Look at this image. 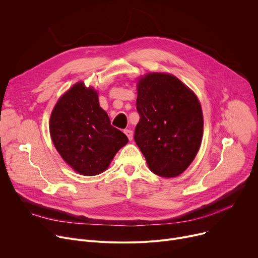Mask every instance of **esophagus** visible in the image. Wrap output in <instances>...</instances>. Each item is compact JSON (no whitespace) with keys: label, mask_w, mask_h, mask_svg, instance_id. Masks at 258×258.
<instances>
[{"label":"esophagus","mask_w":258,"mask_h":258,"mask_svg":"<svg viewBox=\"0 0 258 258\" xmlns=\"http://www.w3.org/2000/svg\"><path fill=\"white\" fill-rule=\"evenodd\" d=\"M124 134L127 136V138H128V140H130V141H132V140H133V138H134L133 131H131V130H125V131H124Z\"/></svg>","instance_id":"obj_1"}]
</instances>
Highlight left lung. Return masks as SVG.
Returning <instances> with one entry per match:
<instances>
[{
  "instance_id": "obj_1",
  "label": "left lung",
  "mask_w": 258,
  "mask_h": 258,
  "mask_svg": "<svg viewBox=\"0 0 258 258\" xmlns=\"http://www.w3.org/2000/svg\"><path fill=\"white\" fill-rule=\"evenodd\" d=\"M136 106L140 120L134 138L150 171L165 178L180 175L202 141L197 95L173 75L148 73L137 80Z\"/></svg>"
}]
</instances>
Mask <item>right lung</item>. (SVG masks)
Instances as JSON below:
<instances>
[{"instance_id": "right-lung-1", "label": "right lung", "mask_w": 258, "mask_h": 258, "mask_svg": "<svg viewBox=\"0 0 258 258\" xmlns=\"http://www.w3.org/2000/svg\"><path fill=\"white\" fill-rule=\"evenodd\" d=\"M51 141L76 172L93 176L106 171L127 137L111 125L98 92L80 81L63 93L49 118Z\"/></svg>"}]
</instances>
